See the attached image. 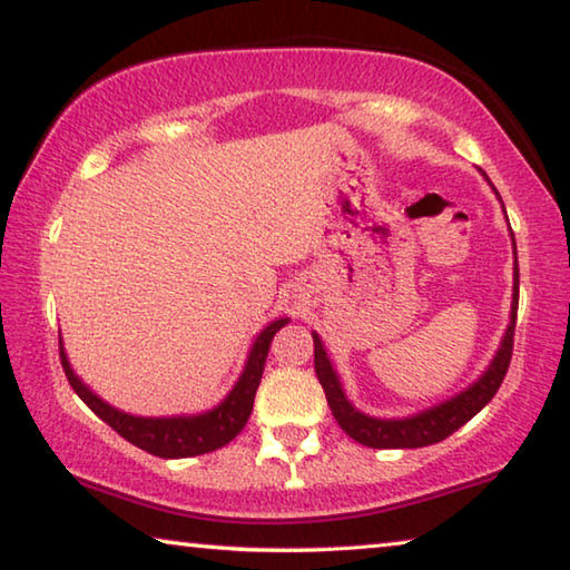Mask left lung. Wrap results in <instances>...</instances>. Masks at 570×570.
Instances as JSON below:
<instances>
[{
  "instance_id": "obj_1",
  "label": "left lung",
  "mask_w": 570,
  "mask_h": 570,
  "mask_svg": "<svg viewBox=\"0 0 570 570\" xmlns=\"http://www.w3.org/2000/svg\"><path fill=\"white\" fill-rule=\"evenodd\" d=\"M515 316H518V256H515L513 312H510V326L493 364L488 366V372L482 374L470 390L458 394V397H452L448 402L438 404V407L414 414V417H404V420H377V417H366V414L356 412L344 397L342 384L336 380L330 356H326L322 346V340L314 334V370H316V377H320V384L324 387L326 402H330L334 420L340 422V428L352 440L374 450L424 448V445L442 442L445 438H450L452 432L460 430L462 424L475 417V414L495 397V392L500 390V384H503L508 374L510 356H513Z\"/></svg>"
}]
</instances>
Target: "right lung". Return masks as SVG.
<instances>
[{"label": "right lung", "mask_w": 570, "mask_h": 570, "mask_svg": "<svg viewBox=\"0 0 570 570\" xmlns=\"http://www.w3.org/2000/svg\"><path fill=\"white\" fill-rule=\"evenodd\" d=\"M286 322L288 320H276L258 334V340L250 346L246 370L236 382V387L230 390L228 397L220 402L216 410H210L206 414H193V417H132V414H125L110 407L108 402H102L98 394H92L75 377L70 362H67V356L62 352V344L60 360L67 374V382H70V387L77 392V397L88 404L102 422H108L120 438L158 458H193L228 445V442L244 430L248 414L254 410V397L264 374L268 346H272L274 334L282 330Z\"/></svg>", "instance_id": "add662e5"}]
</instances>
